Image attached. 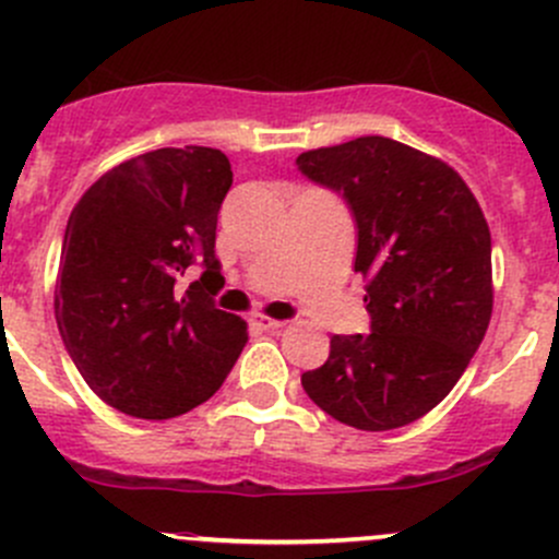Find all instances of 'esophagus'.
Listing matches in <instances>:
<instances>
[{"instance_id": "esophagus-1", "label": "esophagus", "mask_w": 559, "mask_h": 559, "mask_svg": "<svg viewBox=\"0 0 559 559\" xmlns=\"http://www.w3.org/2000/svg\"><path fill=\"white\" fill-rule=\"evenodd\" d=\"M253 324L259 326V330H281V326L286 324V321H278V319H270V316H253Z\"/></svg>"}]
</instances>
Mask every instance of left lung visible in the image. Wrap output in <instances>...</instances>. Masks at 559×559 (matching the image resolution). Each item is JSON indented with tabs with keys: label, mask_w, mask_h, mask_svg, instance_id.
Masks as SVG:
<instances>
[{
	"label": "left lung",
	"mask_w": 559,
	"mask_h": 559,
	"mask_svg": "<svg viewBox=\"0 0 559 559\" xmlns=\"http://www.w3.org/2000/svg\"><path fill=\"white\" fill-rule=\"evenodd\" d=\"M357 222L368 335H332L302 389L332 419L394 430L436 408L465 373L492 316V238L465 180L397 140H348L297 156Z\"/></svg>",
	"instance_id": "obj_1"
}]
</instances>
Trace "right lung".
<instances>
[{"label": "right lung", "mask_w": 559, "mask_h": 559, "mask_svg": "<svg viewBox=\"0 0 559 559\" xmlns=\"http://www.w3.org/2000/svg\"><path fill=\"white\" fill-rule=\"evenodd\" d=\"M229 186L222 151L159 148L107 170L72 207L56 324L78 373L121 414H186L243 352L246 321L213 302L222 286L216 222ZM191 263L203 275L180 293Z\"/></svg>", "instance_id": "right-lung-1"}]
</instances>
